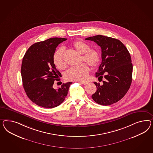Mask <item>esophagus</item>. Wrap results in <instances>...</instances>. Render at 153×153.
I'll list each match as a JSON object with an SVG mask.
<instances>
[{"mask_svg":"<svg viewBox=\"0 0 153 153\" xmlns=\"http://www.w3.org/2000/svg\"><path fill=\"white\" fill-rule=\"evenodd\" d=\"M79 83H81L82 85H87L88 82H79Z\"/></svg>","mask_w":153,"mask_h":153,"instance_id":"34e87169","label":"esophagus"}]
</instances>
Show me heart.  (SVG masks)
<instances>
[{
  "label": "heart",
  "mask_w": 153,
  "mask_h": 153,
  "mask_svg": "<svg viewBox=\"0 0 153 153\" xmlns=\"http://www.w3.org/2000/svg\"><path fill=\"white\" fill-rule=\"evenodd\" d=\"M73 46L79 53L82 54V61L86 62L89 66L94 68L99 62V52L95 49L90 48L86 43L80 41L74 42ZM64 48L61 47L57 50L53 56L54 65L58 68H63L66 66L64 60ZM89 74V68L86 64L82 63L79 66L72 67L65 73V77L71 81H82L87 79Z\"/></svg>",
  "instance_id": "b5f03b06"
}]
</instances>
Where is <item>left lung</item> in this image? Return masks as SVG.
Segmentation results:
<instances>
[{
    "instance_id": "8db88e82",
    "label": "left lung",
    "mask_w": 153,
    "mask_h": 153,
    "mask_svg": "<svg viewBox=\"0 0 153 153\" xmlns=\"http://www.w3.org/2000/svg\"><path fill=\"white\" fill-rule=\"evenodd\" d=\"M101 48L102 62L96 77L105 78L102 85L94 82L97 91L92 95L96 103L107 106L121 99L132 82V64L128 50L121 42L113 38L97 35L86 38Z\"/></svg>"
}]
</instances>
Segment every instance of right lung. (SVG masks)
Instances as JSON below:
<instances>
[{"instance_id": "1", "label": "right lung", "mask_w": 153, "mask_h": 153, "mask_svg": "<svg viewBox=\"0 0 153 153\" xmlns=\"http://www.w3.org/2000/svg\"><path fill=\"white\" fill-rule=\"evenodd\" d=\"M67 39L51 38L31 45L25 54L21 75L25 92L33 103L43 108H55L65 99L72 82L63 83L57 89L53 85L61 74L56 68L53 56L59 44Z\"/></svg>"}]
</instances>
